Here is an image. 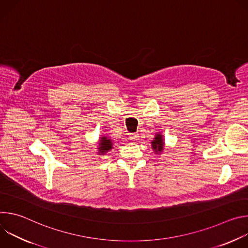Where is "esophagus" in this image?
I'll return each mask as SVG.
<instances>
[{
	"mask_svg": "<svg viewBox=\"0 0 248 248\" xmlns=\"http://www.w3.org/2000/svg\"><path fill=\"white\" fill-rule=\"evenodd\" d=\"M138 137V134L137 133H129V138L131 140H136Z\"/></svg>",
	"mask_w": 248,
	"mask_h": 248,
	"instance_id": "obj_1",
	"label": "esophagus"
}]
</instances>
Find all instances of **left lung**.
I'll return each instance as SVG.
<instances>
[{"instance_id":"1","label":"left lung","mask_w":248,"mask_h":248,"mask_svg":"<svg viewBox=\"0 0 248 248\" xmlns=\"http://www.w3.org/2000/svg\"><path fill=\"white\" fill-rule=\"evenodd\" d=\"M152 147L155 150V152H161L164 148V142L161 134H157L155 136V139L152 141Z\"/></svg>"}]
</instances>
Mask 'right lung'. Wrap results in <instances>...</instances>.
Wrapping results in <instances>:
<instances>
[{"mask_svg":"<svg viewBox=\"0 0 248 248\" xmlns=\"http://www.w3.org/2000/svg\"><path fill=\"white\" fill-rule=\"evenodd\" d=\"M99 144H100L99 145V150H100V153H102V154L111 150V148L113 146L112 141L110 139H108L107 137H102Z\"/></svg>","mask_w":248,"mask_h":248,"instance_id":"right-lung-1","label":"right lung"}]
</instances>
